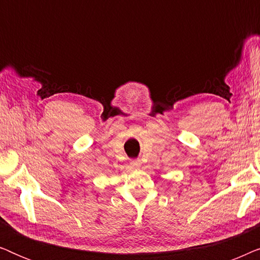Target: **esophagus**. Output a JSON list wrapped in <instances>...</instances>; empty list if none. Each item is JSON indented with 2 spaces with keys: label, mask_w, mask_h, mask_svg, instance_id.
I'll list each match as a JSON object with an SVG mask.
<instances>
[{
  "label": "esophagus",
  "mask_w": 260,
  "mask_h": 260,
  "mask_svg": "<svg viewBox=\"0 0 260 260\" xmlns=\"http://www.w3.org/2000/svg\"><path fill=\"white\" fill-rule=\"evenodd\" d=\"M140 167H141V161H138V159H134V161L130 162V168L138 169Z\"/></svg>",
  "instance_id": "esophagus-1"
}]
</instances>
